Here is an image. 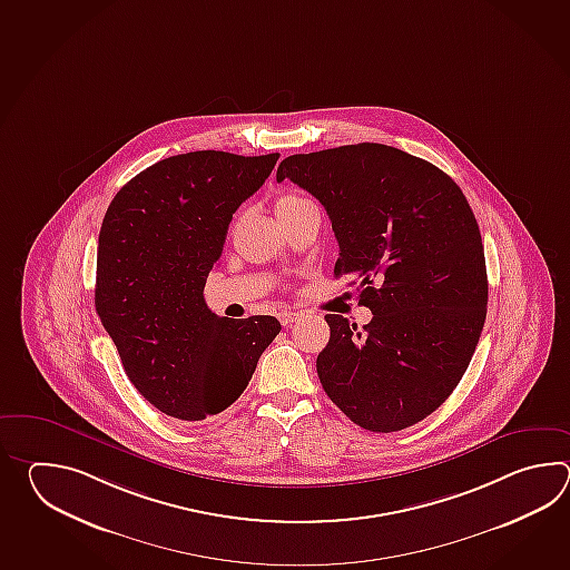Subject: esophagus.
<instances>
[{
	"label": "esophagus",
	"instance_id": "esophagus-1",
	"mask_svg": "<svg viewBox=\"0 0 570 570\" xmlns=\"http://www.w3.org/2000/svg\"><path fill=\"white\" fill-rule=\"evenodd\" d=\"M299 314L297 312H291V309H283L279 312L281 326L289 327L293 322H297Z\"/></svg>",
	"mask_w": 570,
	"mask_h": 570
}]
</instances>
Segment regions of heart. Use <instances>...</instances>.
<instances>
[{"label":"heart","mask_w":570,"mask_h":570,"mask_svg":"<svg viewBox=\"0 0 570 570\" xmlns=\"http://www.w3.org/2000/svg\"><path fill=\"white\" fill-rule=\"evenodd\" d=\"M303 202H309L299 194H283L277 197L275 202V212H283V209H289V207L299 206Z\"/></svg>","instance_id":"heart-1"}]
</instances>
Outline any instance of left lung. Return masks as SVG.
Returning a JSON list of instances; mask_svg holds the SVG:
<instances>
[{"label":"left lung","mask_w":570,"mask_h":570,"mask_svg":"<svg viewBox=\"0 0 570 570\" xmlns=\"http://www.w3.org/2000/svg\"><path fill=\"white\" fill-rule=\"evenodd\" d=\"M291 179L326 207L340 253L373 320L327 314L317 354L327 397L371 432L422 422L461 383L483 332V240L461 187L424 158L375 142L287 157Z\"/></svg>","instance_id":"8db88e82"}]
</instances>
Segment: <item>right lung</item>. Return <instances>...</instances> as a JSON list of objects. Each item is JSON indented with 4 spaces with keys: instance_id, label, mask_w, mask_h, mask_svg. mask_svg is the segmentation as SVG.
Listing matches in <instances>:
<instances>
[{
    "instance_id": "obj_1",
    "label": "right lung",
    "mask_w": 570,
    "mask_h": 570,
    "mask_svg": "<svg viewBox=\"0 0 570 570\" xmlns=\"http://www.w3.org/2000/svg\"><path fill=\"white\" fill-rule=\"evenodd\" d=\"M277 160L222 150L163 158L106 212L96 312L134 387L170 417L199 422L230 407L281 332L273 315L219 317L204 299L232 214Z\"/></svg>"
}]
</instances>
